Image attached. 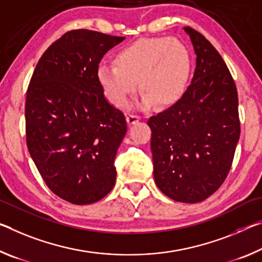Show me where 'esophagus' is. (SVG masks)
Returning <instances> with one entry per match:
<instances>
[{
	"label": "esophagus",
	"mask_w": 262,
	"mask_h": 262,
	"mask_svg": "<svg viewBox=\"0 0 262 262\" xmlns=\"http://www.w3.org/2000/svg\"><path fill=\"white\" fill-rule=\"evenodd\" d=\"M140 120H141V118L136 114H128L127 115V122L129 124H134L136 122H139Z\"/></svg>",
	"instance_id": "obj_1"
}]
</instances>
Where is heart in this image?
<instances>
[{
    "mask_svg": "<svg viewBox=\"0 0 262 262\" xmlns=\"http://www.w3.org/2000/svg\"><path fill=\"white\" fill-rule=\"evenodd\" d=\"M114 66L102 65L97 77L102 92L116 107H126L139 87L142 107H164L183 95L191 74V56L182 41L169 37L135 40L116 53Z\"/></svg>",
    "mask_w": 262,
    "mask_h": 262,
    "instance_id": "heart-1",
    "label": "heart"
}]
</instances>
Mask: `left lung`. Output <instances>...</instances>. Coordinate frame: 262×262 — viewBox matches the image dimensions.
I'll list each match as a JSON object with an SVG mask.
<instances>
[{"mask_svg": "<svg viewBox=\"0 0 262 262\" xmlns=\"http://www.w3.org/2000/svg\"><path fill=\"white\" fill-rule=\"evenodd\" d=\"M196 70L183 97L151 116L154 178L165 196L198 203L226 180L240 136L236 86L225 61L201 32L185 27Z\"/></svg>", "mask_w": 262, "mask_h": 262, "instance_id": "obj_1", "label": "left lung"}]
</instances>
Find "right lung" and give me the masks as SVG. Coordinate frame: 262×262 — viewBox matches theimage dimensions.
I'll use <instances>...</instances> for the list:
<instances>
[{
	"label": "right lung",
	"instance_id": "1",
	"mask_svg": "<svg viewBox=\"0 0 262 262\" xmlns=\"http://www.w3.org/2000/svg\"><path fill=\"white\" fill-rule=\"evenodd\" d=\"M123 39L87 29L65 32L40 57L28 86V150L48 188L72 204L100 201L115 184L127 122L97 73L103 55Z\"/></svg>",
	"mask_w": 262,
	"mask_h": 262
}]
</instances>
